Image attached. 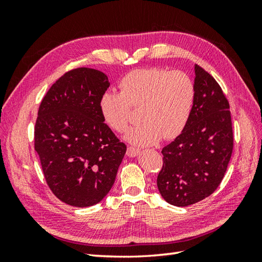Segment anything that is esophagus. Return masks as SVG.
I'll return each mask as SVG.
<instances>
[{"mask_svg":"<svg viewBox=\"0 0 262 262\" xmlns=\"http://www.w3.org/2000/svg\"><path fill=\"white\" fill-rule=\"evenodd\" d=\"M140 154V149L136 148V147H133V146H128L127 148V155L130 158H134L137 157V155Z\"/></svg>","mask_w":262,"mask_h":262,"instance_id":"esophagus-1","label":"esophagus"}]
</instances>
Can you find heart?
<instances>
[{
    "label": "heart",
    "mask_w": 262,
    "mask_h": 262,
    "mask_svg": "<svg viewBox=\"0 0 262 262\" xmlns=\"http://www.w3.org/2000/svg\"><path fill=\"white\" fill-rule=\"evenodd\" d=\"M119 93L107 92L100 99V111L111 129L127 130L133 111L140 109V124L127 133L136 145H152L180 135L190 118L194 85L181 71L142 69L122 77Z\"/></svg>",
    "instance_id": "1"
}]
</instances>
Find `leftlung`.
Here are the masks:
<instances>
[{
	"label": "left lung",
	"mask_w": 262,
	"mask_h": 262,
	"mask_svg": "<svg viewBox=\"0 0 262 262\" xmlns=\"http://www.w3.org/2000/svg\"><path fill=\"white\" fill-rule=\"evenodd\" d=\"M194 100L185 129L162 149L161 196L178 207L210 196L224 178L233 151L230 104L219 83L194 65Z\"/></svg>",
	"instance_id": "obj_1"
}]
</instances>
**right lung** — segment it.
I'll return each mask as SVG.
<instances>
[{
    "mask_svg": "<svg viewBox=\"0 0 262 262\" xmlns=\"http://www.w3.org/2000/svg\"><path fill=\"white\" fill-rule=\"evenodd\" d=\"M110 83L102 72H66L39 105L35 149L48 187L74 207L93 206L107 196L126 153L100 111Z\"/></svg>",
    "mask_w": 262,
    "mask_h": 262,
    "instance_id": "add662e5",
    "label": "right lung"
}]
</instances>
